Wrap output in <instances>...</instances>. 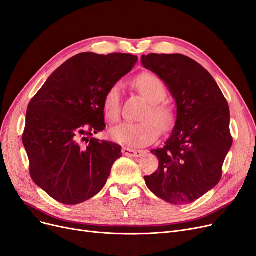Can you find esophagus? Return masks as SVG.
Returning a JSON list of instances; mask_svg holds the SVG:
<instances>
[{
	"label": "esophagus",
	"instance_id": "34e87169",
	"mask_svg": "<svg viewBox=\"0 0 256 256\" xmlns=\"http://www.w3.org/2000/svg\"><path fill=\"white\" fill-rule=\"evenodd\" d=\"M122 154H124V156H128V157L138 158V157H141V156L144 154V152L143 150H138L128 148H122Z\"/></svg>",
	"mask_w": 256,
	"mask_h": 256
}]
</instances>
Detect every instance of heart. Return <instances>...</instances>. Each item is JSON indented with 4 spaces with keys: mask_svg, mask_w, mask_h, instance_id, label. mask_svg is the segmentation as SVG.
<instances>
[{
    "mask_svg": "<svg viewBox=\"0 0 256 256\" xmlns=\"http://www.w3.org/2000/svg\"><path fill=\"white\" fill-rule=\"evenodd\" d=\"M136 86L150 102L141 115L140 122H124L110 130V137L118 143L132 148L146 146L159 136V128L168 130L174 120L172 108L161 102L166 96L163 82L154 74L144 73L137 77ZM122 84L117 82L108 88L104 98V113L110 124H116L121 113Z\"/></svg>",
    "mask_w": 256,
    "mask_h": 256,
    "instance_id": "b5f03b06",
    "label": "heart"
}]
</instances>
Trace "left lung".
I'll list each match as a JSON object with an SVG mask.
<instances>
[{
	"mask_svg": "<svg viewBox=\"0 0 256 256\" xmlns=\"http://www.w3.org/2000/svg\"><path fill=\"white\" fill-rule=\"evenodd\" d=\"M144 68L157 74L176 104L168 140L152 150L159 168L144 176L150 190L174 205L190 204L220 182L232 146L228 102L211 74L182 54L142 55Z\"/></svg>",
	"mask_w": 256,
	"mask_h": 256,
	"instance_id": "1",
	"label": "left lung"
}]
</instances>
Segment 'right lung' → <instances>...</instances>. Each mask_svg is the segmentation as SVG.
Returning a JSON list of instances; mask_svg holds the SVG:
<instances>
[{"mask_svg":"<svg viewBox=\"0 0 256 256\" xmlns=\"http://www.w3.org/2000/svg\"><path fill=\"white\" fill-rule=\"evenodd\" d=\"M137 60L126 53H80L55 70L29 102L22 140L30 176L58 202L82 203L106 185L121 146L92 136L106 128L108 88Z\"/></svg>","mask_w":256,"mask_h":256,"instance_id":"right-lung-1","label":"right lung"}]
</instances>
